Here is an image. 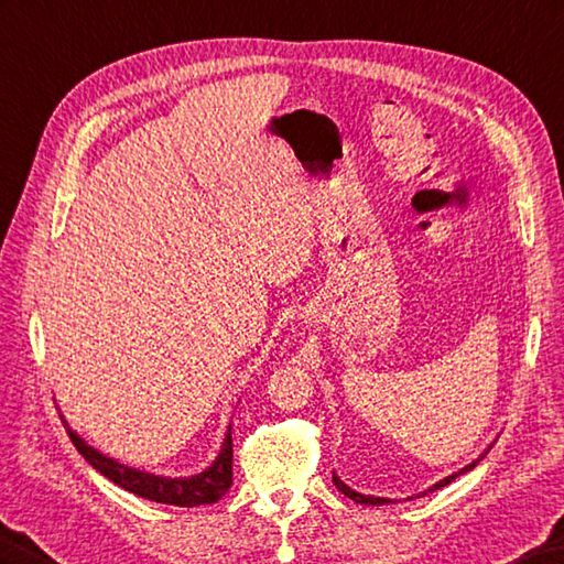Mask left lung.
<instances>
[{
    "instance_id": "left-lung-1",
    "label": "left lung",
    "mask_w": 564,
    "mask_h": 564,
    "mask_svg": "<svg viewBox=\"0 0 564 564\" xmlns=\"http://www.w3.org/2000/svg\"><path fill=\"white\" fill-rule=\"evenodd\" d=\"M490 449V447H488ZM488 455V452H484V455H480V459H484ZM480 459H476V462H471L469 466H464V469L462 471H457V474H452V476H447V478H443L441 480V484H435L431 490H437V488H445L447 484H452V480H455L457 476H462V474H466V471H471L474 469V466L480 462ZM333 484L337 486V490L339 492H345V496L349 498V500H354V502H361V505H388L390 500L388 498H373V496H361V492H356V490H351L347 484H345V480H339V476H335L333 474Z\"/></svg>"
}]
</instances>
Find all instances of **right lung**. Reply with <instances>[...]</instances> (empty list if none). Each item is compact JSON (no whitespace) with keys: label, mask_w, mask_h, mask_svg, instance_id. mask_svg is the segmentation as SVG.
Wrapping results in <instances>:
<instances>
[{"label":"right lung","mask_w":564,"mask_h":564,"mask_svg":"<svg viewBox=\"0 0 564 564\" xmlns=\"http://www.w3.org/2000/svg\"><path fill=\"white\" fill-rule=\"evenodd\" d=\"M62 423L68 437H72L74 447L86 457V462L93 466V469H98L105 478L112 480V484L121 486L123 490H129L139 498L162 502V505L196 507V505L217 502L231 486V429L225 435V443H223V449H219L217 459L208 466V469L188 478H167V476H155V474L131 469V466H123L115 459L105 457L102 452L90 447L86 441H80L78 433L68 429L64 416H62Z\"/></svg>","instance_id":"add662e5"}]
</instances>
